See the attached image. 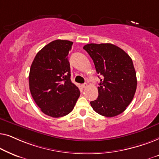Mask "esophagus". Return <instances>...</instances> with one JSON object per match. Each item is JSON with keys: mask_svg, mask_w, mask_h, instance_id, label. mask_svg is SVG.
I'll return each instance as SVG.
<instances>
[{"mask_svg": "<svg viewBox=\"0 0 159 159\" xmlns=\"http://www.w3.org/2000/svg\"><path fill=\"white\" fill-rule=\"evenodd\" d=\"M81 86H82V88H87V87H88V84H87V83L82 84Z\"/></svg>", "mask_w": 159, "mask_h": 159, "instance_id": "1", "label": "esophagus"}]
</instances>
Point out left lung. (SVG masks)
I'll use <instances>...</instances> for the list:
<instances>
[{
  "mask_svg": "<svg viewBox=\"0 0 159 159\" xmlns=\"http://www.w3.org/2000/svg\"><path fill=\"white\" fill-rule=\"evenodd\" d=\"M83 48L101 75L98 97L90 102L93 109L106 117L125 111L133 99L137 77L132 58L125 51L111 43L87 44Z\"/></svg>",
  "mask_w": 159,
  "mask_h": 159,
  "instance_id": "8db88e82",
  "label": "left lung"
}]
</instances>
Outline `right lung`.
<instances>
[{"mask_svg":"<svg viewBox=\"0 0 159 159\" xmlns=\"http://www.w3.org/2000/svg\"><path fill=\"white\" fill-rule=\"evenodd\" d=\"M72 44L65 40L52 41L37 53L30 67L32 96L45 114L54 118L69 114L80 95L70 79L67 56Z\"/></svg>","mask_w":159,"mask_h":159,"instance_id":"obj_1","label":"right lung"}]
</instances>
